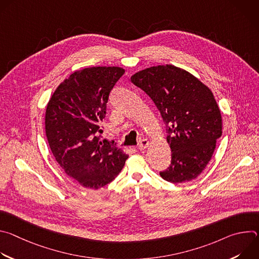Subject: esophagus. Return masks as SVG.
<instances>
[{
    "label": "esophagus",
    "instance_id": "obj_1",
    "mask_svg": "<svg viewBox=\"0 0 259 259\" xmlns=\"http://www.w3.org/2000/svg\"><path fill=\"white\" fill-rule=\"evenodd\" d=\"M147 145H149V141H147V139H141L140 140V142H139V144H138V147L137 149L139 150V151H143V150H145L146 147H147Z\"/></svg>",
    "mask_w": 259,
    "mask_h": 259
}]
</instances>
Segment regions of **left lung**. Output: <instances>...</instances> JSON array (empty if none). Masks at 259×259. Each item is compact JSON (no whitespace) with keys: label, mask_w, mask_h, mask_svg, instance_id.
<instances>
[{"label":"left lung","mask_w":259,"mask_h":259,"mask_svg":"<svg viewBox=\"0 0 259 259\" xmlns=\"http://www.w3.org/2000/svg\"><path fill=\"white\" fill-rule=\"evenodd\" d=\"M131 82L152 98L166 125L172 155L161 177L172 183L198 177L223 134L220 110L211 90L190 72L169 64L140 70Z\"/></svg>","instance_id":"8db88e82"}]
</instances>
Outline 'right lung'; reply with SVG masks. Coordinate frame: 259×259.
Masks as SVG:
<instances>
[{"label": "right lung", "mask_w": 259, "mask_h": 259, "mask_svg": "<svg viewBox=\"0 0 259 259\" xmlns=\"http://www.w3.org/2000/svg\"><path fill=\"white\" fill-rule=\"evenodd\" d=\"M124 72L117 66L75 71L48 102L45 128L51 152L62 170L84 188L106 186L128 159L114 140L97 136L109 93Z\"/></svg>", "instance_id": "obj_1"}]
</instances>
